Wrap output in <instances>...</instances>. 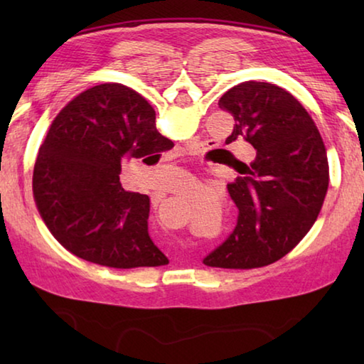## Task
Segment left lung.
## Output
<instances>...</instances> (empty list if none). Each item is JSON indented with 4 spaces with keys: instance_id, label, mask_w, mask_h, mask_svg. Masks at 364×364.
I'll list each match as a JSON object with an SVG mask.
<instances>
[{
    "instance_id": "1",
    "label": "left lung",
    "mask_w": 364,
    "mask_h": 364,
    "mask_svg": "<svg viewBox=\"0 0 364 364\" xmlns=\"http://www.w3.org/2000/svg\"><path fill=\"white\" fill-rule=\"evenodd\" d=\"M237 138L255 147L250 164L237 162L228 193L237 207L232 232L204 258L207 267L249 269L289 254L315 223L329 183L326 147L304 106L279 86L244 82L220 97Z\"/></svg>"
}]
</instances>
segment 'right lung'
Returning a JSON list of instances; mask_svg holds the SVG:
<instances>
[{"label": "right lung", "mask_w": 364, "mask_h": 364, "mask_svg": "<svg viewBox=\"0 0 364 364\" xmlns=\"http://www.w3.org/2000/svg\"><path fill=\"white\" fill-rule=\"evenodd\" d=\"M171 147L144 97L120 83L83 91L54 119L33 168V197L53 236L109 268L167 264L147 231L151 200L120 184L122 164Z\"/></svg>", "instance_id": "add662e5"}]
</instances>
